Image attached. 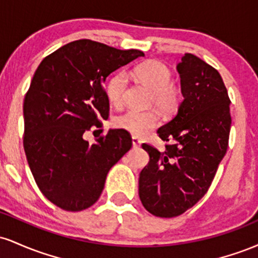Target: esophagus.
Instances as JSON below:
<instances>
[{"label": "esophagus", "instance_id": "1", "mask_svg": "<svg viewBox=\"0 0 258 258\" xmlns=\"http://www.w3.org/2000/svg\"><path fill=\"white\" fill-rule=\"evenodd\" d=\"M141 139L137 138V137H132V144H133V148H139L141 147Z\"/></svg>", "mask_w": 258, "mask_h": 258}]
</instances>
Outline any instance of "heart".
I'll return each mask as SVG.
<instances>
[{"label": "heart", "instance_id": "1", "mask_svg": "<svg viewBox=\"0 0 258 258\" xmlns=\"http://www.w3.org/2000/svg\"><path fill=\"white\" fill-rule=\"evenodd\" d=\"M135 74L137 78L153 90V102L162 110L168 111L178 103V92L171 85L172 73L164 63L150 60L138 65ZM127 87V76L117 73L106 84V96L114 105L122 104ZM117 128L125 130L133 136L143 137L153 131L159 123V115L155 110L127 109L114 119Z\"/></svg>", "mask_w": 258, "mask_h": 258}]
</instances>
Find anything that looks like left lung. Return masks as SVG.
<instances>
[{"instance_id":"1","label":"left lung","mask_w":258,"mask_h":258,"mask_svg":"<svg viewBox=\"0 0 258 258\" xmlns=\"http://www.w3.org/2000/svg\"><path fill=\"white\" fill-rule=\"evenodd\" d=\"M183 102L158 130L165 152L143 144L149 162L139 174V199L156 217L171 218L193 207L209 190L226 155L232 117L220 73L185 53L177 65Z\"/></svg>"}]
</instances>
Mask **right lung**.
Instances as JSON below:
<instances>
[{"instance_id":"obj_1","label":"right lung","mask_w":258,"mask_h":258,"mask_svg":"<svg viewBox=\"0 0 258 258\" xmlns=\"http://www.w3.org/2000/svg\"><path fill=\"white\" fill-rule=\"evenodd\" d=\"M143 55L78 40L47 55L35 72L23 105L25 155L40 190L65 211L93 205L109 170L131 149L125 130H109L94 144L84 133L109 116L105 79Z\"/></svg>"}]
</instances>
